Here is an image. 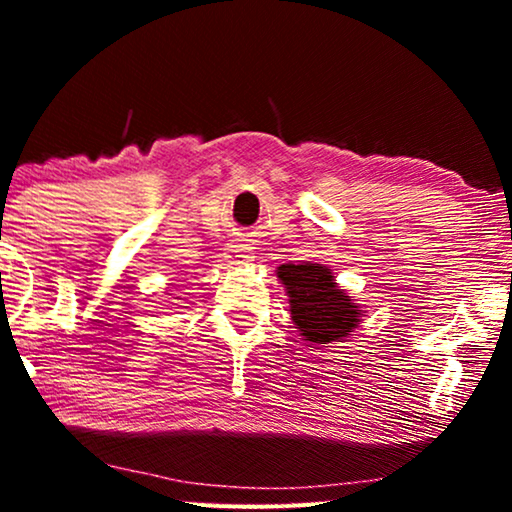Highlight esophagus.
Returning <instances> with one entry per match:
<instances>
[{
  "instance_id": "esophagus-1",
  "label": "esophagus",
  "mask_w": 512,
  "mask_h": 512,
  "mask_svg": "<svg viewBox=\"0 0 512 512\" xmlns=\"http://www.w3.org/2000/svg\"><path fill=\"white\" fill-rule=\"evenodd\" d=\"M253 248H250L248 244H235L228 248V262L235 264V266H246L253 262Z\"/></svg>"
}]
</instances>
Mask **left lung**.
Instances as JSON below:
<instances>
[{"mask_svg": "<svg viewBox=\"0 0 512 512\" xmlns=\"http://www.w3.org/2000/svg\"><path fill=\"white\" fill-rule=\"evenodd\" d=\"M284 289H287L291 318L302 339L311 345L348 339L361 323V307L339 289L334 273L323 264H282L277 268Z\"/></svg>", "mask_w": 512, "mask_h": 512, "instance_id": "left-lung-1", "label": "left lung"}]
</instances>
